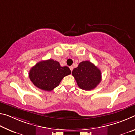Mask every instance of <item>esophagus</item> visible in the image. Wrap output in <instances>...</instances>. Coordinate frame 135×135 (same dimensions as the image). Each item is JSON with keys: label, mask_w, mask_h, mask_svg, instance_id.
<instances>
[{"label": "esophagus", "mask_w": 135, "mask_h": 135, "mask_svg": "<svg viewBox=\"0 0 135 135\" xmlns=\"http://www.w3.org/2000/svg\"><path fill=\"white\" fill-rule=\"evenodd\" d=\"M69 68H70V69L71 70V71H72L73 70V66H70Z\"/></svg>", "instance_id": "esophagus-1"}]
</instances>
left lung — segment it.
Returning a JSON list of instances; mask_svg holds the SVG:
<instances>
[{
    "label": "left lung",
    "instance_id": "8db88e82",
    "mask_svg": "<svg viewBox=\"0 0 135 135\" xmlns=\"http://www.w3.org/2000/svg\"><path fill=\"white\" fill-rule=\"evenodd\" d=\"M77 85L81 89L90 90L101 81V73L97 67L89 61H82L72 71Z\"/></svg>",
    "mask_w": 135,
    "mask_h": 135
}]
</instances>
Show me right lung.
<instances>
[{"label":"right lung","instance_id":"add662e5","mask_svg":"<svg viewBox=\"0 0 135 135\" xmlns=\"http://www.w3.org/2000/svg\"><path fill=\"white\" fill-rule=\"evenodd\" d=\"M71 71L68 67H61L53 59L42 61L31 68L29 77L34 85L40 89L51 91L59 85L65 76Z\"/></svg>","mask_w":135,"mask_h":135}]
</instances>
